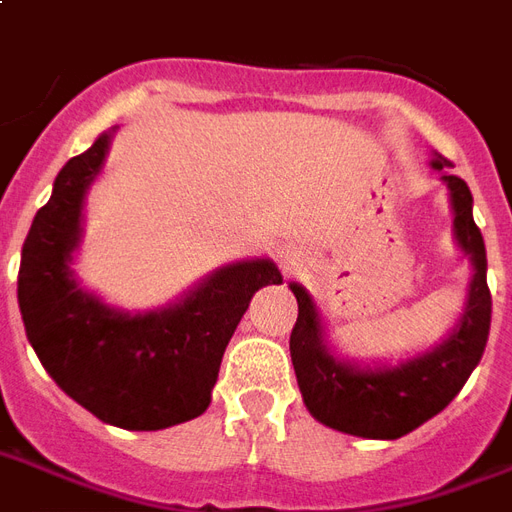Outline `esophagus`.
Instances as JSON below:
<instances>
[{"label": "esophagus", "mask_w": 512, "mask_h": 512, "mask_svg": "<svg viewBox=\"0 0 512 512\" xmlns=\"http://www.w3.org/2000/svg\"><path fill=\"white\" fill-rule=\"evenodd\" d=\"M304 266V257L293 255V252H287L285 255V268L287 271H298V268Z\"/></svg>", "instance_id": "34e87169"}]
</instances>
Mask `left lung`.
Wrapping results in <instances>:
<instances>
[{
  "mask_svg": "<svg viewBox=\"0 0 512 512\" xmlns=\"http://www.w3.org/2000/svg\"><path fill=\"white\" fill-rule=\"evenodd\" d=\"M453 208V238L469 257L467 301L453 331L439 344L399 363H358L342 358L328 342L325 320L304 285L290 282L298 320L290 333L298 388L306 410L328 429L363 439H399L434 418L456 399L483 358L491 328V293L486 282V244L472 219L467 181L448 176L450 162L434 154Z\"/></svg>",
  "mask_w": 512,
  "mask_h": 512,
  "instance_id": "1",
  "label": "left lung"
}]
</instances>
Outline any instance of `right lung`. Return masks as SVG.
I'll return each mask as SVG.
<instances>
[{"label":"right lung","mask_w":512,"mask_h":512,"mask_svg":"<svg viewBox=\"0 0 512 512\" xmlns=\"http://www.w3.org/2000/svg\"><path fill=\"white\" fill-rule=\"evenodd\" d=\"M116 130L59 170L51 200L34 214L21 249L18 306L29 344L70 399L102 423L157 431L208 410L225 347L252 295L282 285V274L268 257L236 260L149 312H127L89 293L73 263L86 192Z\"/></svg>","instance_id":"add662e5"}]
</instances>
